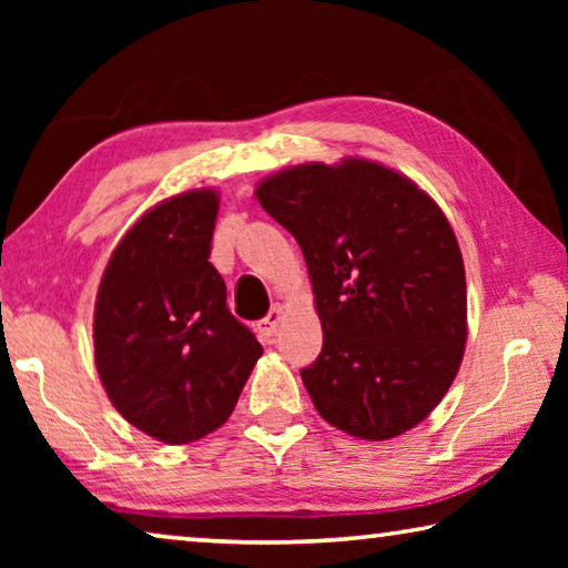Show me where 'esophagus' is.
<instances>
[{
  "label": "esophagus",
  "mask_w": 568,
  "mask_h": 568,
  "mask_svg": "<svg viewBox=\"0 0 568 568\" xmlns=\"http://www.w3.org/2000/svg\"><path fill=\"white\" fill-rule=\"evenodd\" d=\"M281 321H283V305H273L271 313H267L263 321H257V333H261V338L271 341Z\"/></svg>",
  "instance_id": "obj_1"
}]
</instances>
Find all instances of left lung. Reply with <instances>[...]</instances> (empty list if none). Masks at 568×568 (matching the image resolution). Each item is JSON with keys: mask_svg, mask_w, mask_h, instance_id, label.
<instances>
[{"mask_svg": "<svg viewBox=\"0 0 568 568\" xmlns=\"http://www.w3.org/2000/svg\"><path fill=\"white\" fill-rule=\"evenodd\" d=\"M257 203L291 233L311 273L323 351L301 371L331 426L400 436L454 383L466 345V273L446 215L378 162L297 165Z\"/></svg>", "mask_w": 568, "mask_h": 568, "instance_id": "8db88e82", "label": "left lung"}]
</instances>
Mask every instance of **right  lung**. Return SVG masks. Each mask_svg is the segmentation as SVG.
<instances>
[{
    "instance_id": "add662e5",
    "label": "right lung",
    "mask_w": 568,
    "mask_h": 568,
    "mask_svg": "<svg viewBox=\"0 0 568 568\" xmlns=\"http://www.w3.org/2000/svg\"><path fill=\"white\" fill-rule=\"evenodd\" d=\"M215 217V190L152 207L114 247L94 303V363L112 406L172 446L223 426L263 355L207 261Z\"/></svg>"
}]
</instances>
